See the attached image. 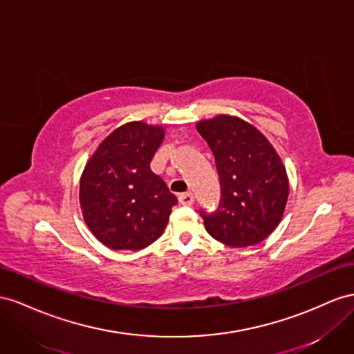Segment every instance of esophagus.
I'll list each match as a JSON object with an SVG mask.
<instances>
[{
  "instance_id": "obj_1",
  "label": "esophagus",
  "mask_w": 354,
  "mask_h": 354,
  "mask_svg": "<svg viewBox=\"0 0 354 354\" xmlns=\"http://www.w3.org/2000/svg\"><path fill=\"white\" fill-rule=\"evenodd\" d=\"M179 203L184 206H192L194 203V196L193 193H184L179 194Z\"/></svg>"
}]
</instances>
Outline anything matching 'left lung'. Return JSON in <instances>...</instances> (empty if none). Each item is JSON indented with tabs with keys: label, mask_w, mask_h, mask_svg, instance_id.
<instances>
[{
	"label": "left lung",
	"mask_w": 354,
	"mask_h": 354,
	"mask_svg": "<svg viewBox=\"0 0 354 354\" xmlns=\"http://www.w3.org/2000/svg\"><path fill=\"white\" fill-rule=\"evenodd\" d=\"M218 170L221 198L201 211L207 233L233 248L265 241L279 224L288 197L286 167L269 140L241 118L218 115L197 122Z\"/></svg>",
	"instance_id": "1"
}]
</instances>
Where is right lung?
Listing matches in <instances>:
<instances>
[{
    "label": "right lung",
    "mask_w": 354,
    "mask_h": 354,
    "mask_svg": "<svg viewBox=\"0 0 354 354\" xmlns=\"http://www.w3.org/2000/svg\"><path fill=\"white\" fill-rule=\"evenodd\" d=\"M162 139L160 125L129 122L109 134L86 162L80 207L89 230L106 247L138 251L165 232L178 198L149 167Z\"/></svg>",
    "instance_id": "obj_1"
}]
</instances>
